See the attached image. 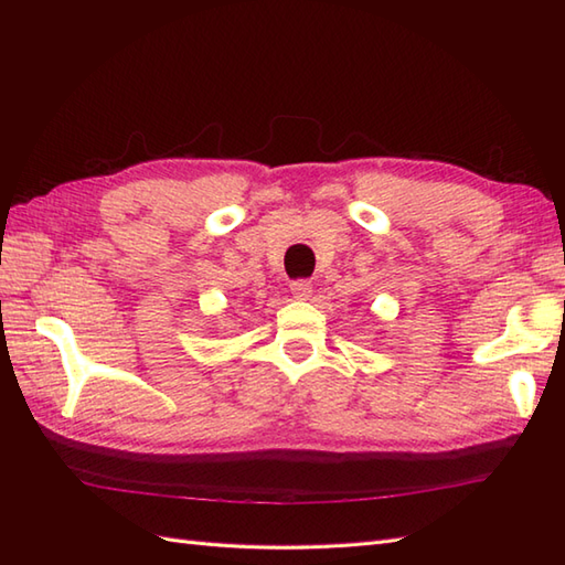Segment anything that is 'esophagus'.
<instances>
[{
    "label": "esophagus",
    "mask_w": 565,
    "mask_h": 565,
    "mask_svg": "<svg viewBox=\"0 0 565 565\" xmlns=\"http://www.w3.org/2000/svg\"><path fill=\"white\" fill-rule=\"evenodd\" d=\"M290 292H292L297 299H305V297H309V292H311V282L305 280V278H297V280L290 282Z\"/></svg>",
    "instance_id": "1"
}]
</instances>
